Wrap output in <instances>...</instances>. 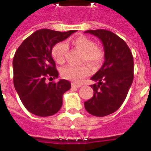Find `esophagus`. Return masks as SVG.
I'll use <instances>...</instances> for the list:
<instances>
[{"label":"esophagus","instance_id":"1","mask_svg":"<svg viewBox=\"0 0 151 151\" xmlns=\"http://www.w3.org/2000/svg\"><path fill=\"white\" fill-rule=\"evenodd\" d=\"M72 86L73 87H77V88H79V87L81 86V85L80 84H75V83H72Z\"/></svg>","mask_w":151,"mask_h":151}]
</instances>
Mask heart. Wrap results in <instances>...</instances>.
I'll use <instances>...</instances> for the list:
<instances>
[{
	"label": "heart",
	"mask_w": 151,
	"mask_h": 151,
	"mask_svg": "<svg viewBox=\"0 0 151 151\" xmlns=\"http://www.w3.org/2000/svg\"><path fill=\"white\" fill-rule=\"evenodd\" d=\"M72 44L75 47L81 50L84 55L82 57V61L95 66L103 59V52L99 48L96 47L95 43L85 36H78L72 39ZM68 46L63 41L58 42L54 45L52 50V55L53 59L58 64H62L65 60ZM91 70L87 65H69L61 70V75L65 79L74 81L81 82L85 78L90 75Z\"/></svg>",
	"instance_id": "b5f03b06"
}]
</instances>
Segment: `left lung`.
Listing matches in <instances>:
<instances>
[{
    "instance_id": "8db88e82",
    "label": "left lung",
    "mask_w": 151,
    "mask_h": 151,
    "mask_svg": "<svg viewBox=\"0 0 151 151\" xmlns=\"http://www.w3.org/2000/svg\"><path fill=\"white\" fill-rule=\"evenodd\" d=\"M98 37L104 46V61L91 79L93 96L85 101L90 114L104 117L115 112L127 98L134 79V58L127 43L115 33L106 29L87 30Z\"/></svg>"
}]
</instances>
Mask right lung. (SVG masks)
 <instances>
[{
  "label": "right lung",
  "instance_id": "1",
  "mask_svg": "<svg viewBox=\"0 0 151 151\" xmlns=\"http://www.w3.org/2000/svg\"><path fill=\"white\" fill-rule=\"evenodd\" d=\"M75 32L39 29L24 40L14 54L15 90L24 107L35 115H53L61 109L62 96L70 90L71 84L65 79L47 82V79L50 81L58 77L52 58V49Z\"/></svg>",
  "mask_w": 151,
  "mask_h": 151
}]
</instances>
